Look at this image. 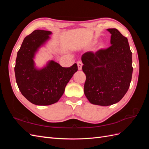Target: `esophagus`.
<instances>
[{"instance_id":"obj_1","label":"esophagus","mask_w":149,"mask_h":149,"mask_svg":"<svg viewBox=\"0 0 149 149\" xmlns=\"http://www.w3.org/2000/svg\"><path fill=\"white\" fill-rule=\"evenodd\" d=\"M77 65H78V70H81L82 69V66H83V63L81 61H78L77 62Z\"/></svg>"}]
</instances>
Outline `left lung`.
Instances as JSON below:
<instances>
[{
    "mask_svg": "<svg viewBox=\"0 0 149 149\" xmlns=\"http://www.w3.org/2000/svg\"><path fill=\"white\" fill-rule=\"evenodd\" d=\"M111 45L81 56L86 76L84 92L93 104L110 106L118 102L128 91L132 75V52L127 38L116 29H108Z\"/></svg>",
    "mask_w": 149,
    "mask_h": 149,
    "instance_id": "left-lung-1",
    "label": "left lung"
}]
</instances>
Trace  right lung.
Wrapping results in <instances>:
<instances>
[{
  "label": "right lung",
  "mask_w": 149,
  "mask_h": 149,
  "mask_svg": "<svg viewBox=\"0 0 149 149\" xmlns=\"http://www.w3.org/2000/svg\"><path fill=\"white\" fill-rule=\"evenodd\" d=\"M51 33L47 30L33 31L24 38L17 52L14 68L17 86L22 95L35 105L48 106L58 102L78 71L76 63L65 68L54 61L41 70L35 68V53Z\"/></svg>",
  "instance_id": "add662e5"
}]
</instances>
